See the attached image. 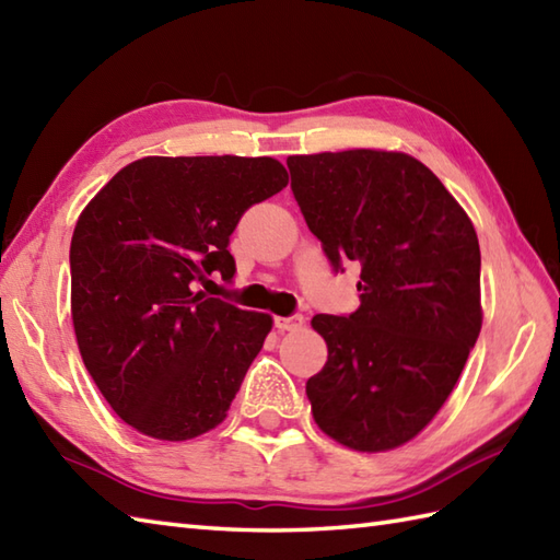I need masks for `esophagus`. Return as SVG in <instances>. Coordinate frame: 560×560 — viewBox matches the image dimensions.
<instances>
[{
  "label": "esophagus",
  "instance_id": "obj_1",
  "mask_svg": "<svg viewBox=\"0 0 560 560\" xmlns=\"http://www.w3.org/2000/svg\"><path fill=\"white\" fill-rule=\"evenodd\" d=\"M303 323H305L303 315H289V317L273 319V325H277V329H281V331H295L303 327Z\"/></svg>",
  "mask_w": 560,
  "mask_h": 560
}]
</instances>
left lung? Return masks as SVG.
I'll return each mask as SVG.
<instances>
[{
	"label": "left lung",
	"instance_id": "obj_1",
	"mask_svg": "<svg viewBox=\"0 0 560 560\" xmlns=\"http://www.w3.org/2000/svg\"><path fill=\"white\" fill-rule=\"evenodd\" d=\"M291 189L335 273L361 267V307L315 315L327 363L307 380L315 423L359 452L431 423L481 331V253L467 213L407 153L289 156Z\"/></svg>",
	"mask_w": 560,
	"mask_h": 560
}]
</instances>
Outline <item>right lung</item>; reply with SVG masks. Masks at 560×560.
<instances>
[{"label": "right lung", "instance_id": "1", "mask_svg": "<svg viewBox=\"0 0 560 560\" xmlns=\"http://www.w3.org/2000/svg\"><path fill=\"white\" fill-rule=\"evenodd\" d=\"M289 185L273 159L149 156L91 199L69 247L83 365L113 411L156 440L225 419L271 317L201 291L233 281L231 233Z\"/></svg>", "mask_w": 560, "mask_h": 560}]
</instances>
